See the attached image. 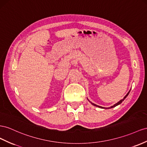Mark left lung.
Returning <instances> with one entry per match:
<instances>
[{
  "instance_id": "1",
  "label": "left lung",
  "mask_w": 147,
  "mask_h": 147,
  "mask_svg": "<svg viewBox=\"0 0 147 147\" xmlns=\"http://www.w3.org/2000/svg\"><path fill=\"white\" fill-rule=\"evenodd\" d=\"M130 90H129V92L127 93V94L125 95V96L124 97V98H123V99H122V100H120L119 101V102H117V103H116V104H115V105H114L113 106H111V107H109V108H104V107H102V106H98V105H95V104H94V103H93V102H91V101H90L89 100H88V98H87V99H88V100L90 102V103H91V104H92V105H93V106H96V107H98V108H101V109H110V108H114V107H116V106H117V105H120L121 104V103L123 101H124V100H125V99L127 98V96H128V95H129V93H130Z\"/></svg>"
}]
</instances>
